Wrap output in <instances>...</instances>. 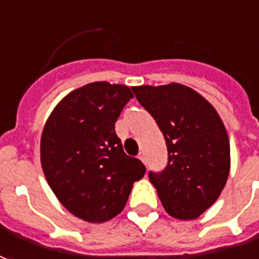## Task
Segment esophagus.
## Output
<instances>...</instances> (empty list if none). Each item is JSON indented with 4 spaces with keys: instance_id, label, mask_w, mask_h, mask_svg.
I'll use <instances>...</instances> for the list:
<instances>
[{
    "instance_id": "1",
    "label": "esophagus",
    "mask_w": 259,
    "mask_h": 259,
    "mask_svg": "<svg viewBox=\"0 0 259 259\" xmlns=\"http://www.w3.org/2000/svg\"><path fill=\"white\" fill-rule=\"evenodd\" d=\"M138 158H140V159L142 160L144 163L147 162V159H145V152H144V151H142V152H140V155H138Z\"/></svg>"
}]
</instances>
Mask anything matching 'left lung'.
<instances>
[{
  "label": "left lung",
  "mask_w": 259,
  "mask_h": 259,
  "mask_svg": "<svg viewBox=\"0 0 259 259\" xmlns=\"http://www.w3.org/2000/svg\"><path fill=\"white\" fill-rule=\"evenodd\" d=\"M167 148V165L149 172L163 207L181 220L204 213L222 193L230 172V141L214 107L186 85L133 87Z\"/></svg>",
  "instance_id": "obj_1"
}]
</instances>
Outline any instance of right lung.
<instances>
[{"mask_svg":"<svg viewBox=\"0 0 259 259\" xmlns=\"http://www.w3.org/2000/svg\"><path fill=\"white\" fill-rule=\"evenodd\" d=\"M133 92L124 84L83 85L52 111L40 140V162L49 186L70 213L103 223L125 207L134 182L147 167L128 156L115 121Z\"/></svg>","mask_w":259,"mask_h":259,"instance_id":"right-lung-1","label":"right lung"}]
</instances>
